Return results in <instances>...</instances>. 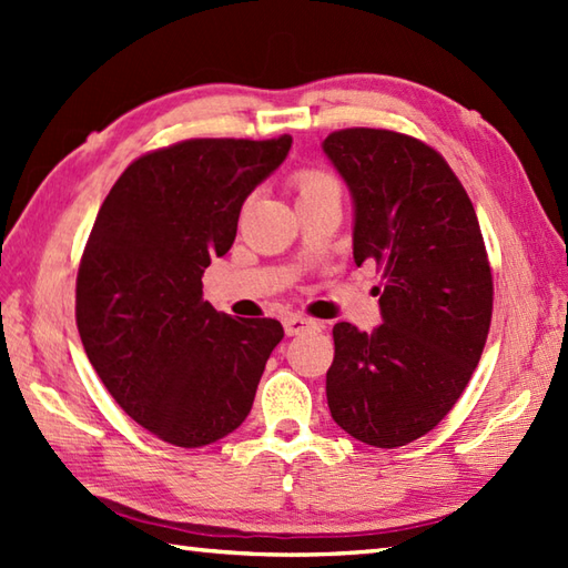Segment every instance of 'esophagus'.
Here are the masks:
<instances>
[{
	"label": "esophagus",
	"mask_w": 568,
	"mask_h": 568,
	"mask_svg": "<svg viewBox=\"0 0 568 568\" xmlns=\"http://www.w3.org/2000/svg\"><path fill=\"white\" fill-rule=\"evenodd\" d=\"M283 327H285V334H287V336H297V334H303V332H307V329H315L317 322L305 317V315H287V317L283 320Z\"/></svg>",
	"instance_id": "34e87169"
}]
</instances>
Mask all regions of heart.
Returning <instances> with one entry per match:
<instances>
[{"mask_svg":"<svg viewBox=\"0 0 568 568\" xmlns=\"http://www.w3.org/2000/svg\"><path fill=\"white\" fill-rule=\"evenodd\" d=\"M293 185L297 192V202L327 195V192H342L339 180L332 173L322 171V168H303V171H297L293 175Z\"/></svg>","mask_w":568,"mask_h":568,"instance_id":"obj_1","label":"heart"}]
</instances>
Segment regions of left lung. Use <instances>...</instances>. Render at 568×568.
Masks as SVG:
<instances>
[{
  "label": "left lung",
  "instance_id": "8db88e82",
  "mask_svg": "<svg viewBox=\"0 0 568 568\" xmlns=\"http://www.w3.org/2000/svg\"><path fill=\"white\" fill-rule=\"evenodd\" d=\"M324 153L356 204L354 261L381 271L383 324H334L327 403L354 439L395 449L449 415L484 354L493 273L474 204L439 151L390 129H339Z\"/></svg>",
  "mask_w": 568,
  "mask_h": 568
}]
</instances>
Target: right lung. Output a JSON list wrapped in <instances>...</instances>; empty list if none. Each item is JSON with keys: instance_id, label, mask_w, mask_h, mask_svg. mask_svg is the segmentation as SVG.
I'll list each match as a JSON object with an SVG mask.
<instances>
[{"instance_id": "1", "label": "right lung", "mask_w": 568, "mask_h": 568, "mask_svg": "<svg viewBox=\"0 0 568 568\" xmlns=\"http://www.w3.org/2000/svg\"><path fill=\"white\" fill-rule=\"evenodd\" d=\"M293 139H187L139 155L104 197L84 244L75 322L92 368L124 413L183 449L251 413L285 336L202 300V275L236 239L241 204Z\"/></svg>"}]
</instances>
